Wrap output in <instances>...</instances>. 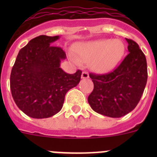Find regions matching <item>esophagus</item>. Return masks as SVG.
Returning a JSON list of instances; mask_svg holds the SVG:
<instances>
[{
    "instance_id": "1",
    "label": "esophagus",
    "mask_w": 157,
    "mask_h": 157,
    "mask_svg": "<svg viewBox=\"0 0 157 157\" xmlns=\"http://www.w3.org/2000/svg\"><path fill=\"white\" fill-rule=\"evenodd\" d=\"M89 78V73L87 71H83L82 73V78L83 79H86V78Z\"/></svg>"
}]
</instances>
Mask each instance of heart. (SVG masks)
I'll return each instance as SVG.
<instances>
[{"instance_id": "1", "label": "heart", "mask_w": 157, "mask_h": 157, "mask_svg": "<svg viewBox=\"0 0 157 157\" xmlns=\"http://www.w3.org/2000/svg\"><path fill=\"white\" fill-rule=\"evenodd\" d=\"M125 49L124 44L119 40L104 39L82 44L78 48V53L84 61H94L96 71L108 72L120 63Z\"/></svg>"}]
</instances>
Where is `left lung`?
Returning a JSON list of instances; mask_svg holds the SVG:
<instances>
[{
	"label": "left lung",
	"instance_id": "left-lung-1",
	"mask_svg": "<svg viewBox=\"0 0 157 157\" xmlns=\"http://www.w3.org/2000/svg\"><path fill=\"white\" fill-rule=\"evenodd\" d=\"M128 43V55L111 73L90 74L94 82L88 102L94 112L112 118L128 114L139 102L146 86L148 72L145 54L133 40Z\"/></svg>",
	"mask_w": 157,
	"mask_h": 157
}]
</instances>
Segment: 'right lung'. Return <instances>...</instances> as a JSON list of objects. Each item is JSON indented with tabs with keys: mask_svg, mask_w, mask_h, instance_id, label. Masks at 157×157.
<instances>
[{
	"mask_svg": "<svg viewBox=\"0 0 157 157\" xmlns=\"http://www.w3.org/2000/svg\"><path fill=\"white\" fill-rule=\"evenodd\" d=\"M59 36L41 35L19 50L10 76V88L20 110L34 119H45L61 110L67 92L79 83L82 71L67 74L60 63L61 48L52 46Z\"/></svg>",
	"mask_w": 157,
	"mask_h": 157,
	"instance_id": "add662e5",
	"label": "right lung"
}]
</instances>
